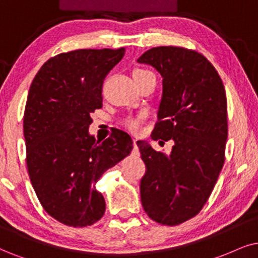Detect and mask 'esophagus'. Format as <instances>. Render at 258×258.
<instances>
[{"instance_id":"obj_1","label":"esophagus","mask_w":258,"mask_h":258,"mask_svg":"<svg viewBox=\"0 0 258 258\" xmlns=\"http://www.w3.org/2000/svg\"><path fill=\"white\" fill-rule=\"evenodd\" d=\"M133 145L137 146V138H133Z\"/></svg>"}]
</instances>
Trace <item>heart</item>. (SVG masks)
Segmentation results:
<instances>
[{"label": "heart", "mask_w": 258, "mask_h": 258, "mask_svg": "<svg viewBox=\"0 0 258 258\" xmlns=\"http://www.w3.org/2000/svg\"><path fill=\"white\" fill-rule=\"evenodd\" d=\"M146 73H149V71L143 70V69H137V70H135V73H133V77L138 76V75L146 74ZM123 125H125L127 128L130 130V131L137 132L139 130V127H140V118H128V119H126L125 122H123Z\"/></svg>", "instance_id": "obj_1"}]
</instances>
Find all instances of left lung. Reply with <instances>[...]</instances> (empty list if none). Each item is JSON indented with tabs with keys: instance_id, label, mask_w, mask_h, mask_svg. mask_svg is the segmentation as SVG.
Instances as JSON below:
<instances>
[{
	"instance_id": "1",
	"label": "left lung",
	"mask_w": 258,
	"mask_h": 258,
	"mask_svg": "<svg viewBox=\"0 0 258 258\" xmlns=\"http://www.w3.org/2000/svg\"><path fill=\"white\" fill-rule=\"evenodd\" d=\"M138 63L151 65L163 78L152 139L174 142L169 155L137 142L146 165L142 205L152 220L175 226L197 216L219 177L227 140L226 94L213 65L195 51L153 47Z\"/></svg>"
}]
</instances>
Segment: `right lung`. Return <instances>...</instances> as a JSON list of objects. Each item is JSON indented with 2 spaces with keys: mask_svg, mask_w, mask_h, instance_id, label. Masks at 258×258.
Listing matches in <instances>:
<instances>
[{
  "mask_svg": "<svg viewBox=\"0 0 258 258\" xmlns=\"http://www.w3.org/2000/svg\"><path fill=\"white\" fill-rule=\"evenodd\" d=\"M123 54V47L60 53L29 87L24 115L29 178L44 210L68 226L102 218L106 202L95 183L133 149L120 130L102 143L88 131L90 114L102 107L103 80Z\"/></svg>",
  "mask_w": 258,
  "mask_h": 258,
  "instance_id": "1",
  "label": "right lung"
}]
</instances>
